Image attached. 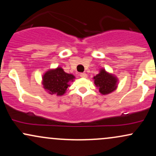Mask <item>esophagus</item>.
I'll list each match as a JSON object with an SVG mask.
<instances>
[{"instance_id":"esophagus-1","label":"esophagus","mask_w":156,"mask_h":156,"mask_svg":"<svg viewBox=\"0 0 156 156\" xmlns=\"http://www.w3.org/2000/svg\"><path fill=\"white\" fill-rule=\"evenodd\" d=\"M80 76L81 77V78H87V75L85 73H80Z\"/></svg>"}]
</instances>
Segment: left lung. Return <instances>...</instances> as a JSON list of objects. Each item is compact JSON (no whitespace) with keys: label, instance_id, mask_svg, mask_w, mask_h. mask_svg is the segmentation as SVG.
I'll return each mask as SVG.
<instances>
[{"label":"left lung","instance_id":"left-lung-1","mask_svg":"<svg viewBox=\"0 0 156 156\" xmlns=\"http://www.w3.org/2000/svg\"><path fill=\"white\" fill-rule=\"evenodd\" d=\"M94 84L99 89L102 94H108L117 89V79L112 74L102 69L96 76L94 77Z\"/></svg>","mask_w":156,"mask_h":156}]
</instances>
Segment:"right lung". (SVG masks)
<instances>
[{
  "instance_id": "add662e5",
  "label": "right lung",
  "mask_w": 156,
  "mask_h": 156,
  "mask_svg": "<svg viewBox=\"0 0 156 156\" xmlns=\"http://www.w3.org/2000/svg\"><path fill=\"white\" fill-rule=\"evenodd\" d=\"M74 78L73 75L65 73L62 67H57L44 73L42 77V84L49 94L61 96L66 92L69 87V82L73 81Z\"/></svg>"
}]
</instances>
